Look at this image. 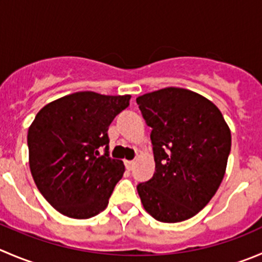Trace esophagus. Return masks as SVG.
<instances>
[{
  "instance_id": "obj_1",
  "label": "esophagus",
  "mask_w": 262,
  "mask_h": 262,
  "mask_svg": "<svg viewBox=\"0 0 262 262\" xmlns=\"http://www.w3.org/2000/svg\"><path fill=\"white\" fill-rule=\"evenodd\" d=\"M124 164H125V167L128 170H132L134 167V164H136V162L134 161H132V160H125V161H124Z\"/></svg>"
}]
</instances>
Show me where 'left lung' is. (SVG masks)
Masks as SVG:
<instances>
[{
  "instance_id": "obj_1",
  "label": "left lung",
  "mask_w": 262,
  "mask_h": 262,
  "mask_svg": "<svg viewBox=\"0 0 262 262\" xmlns=\"http://www.w3.org/2000/svg\"><path fill=\"white\" fill-rule=\"evenodd\" d=\"M151 126L155 174L137 190L144 210L162 223L190 219L220 187L232 136L219 108L189 90L167 87L137 98Z\"/></svg>"
}]
</instances>
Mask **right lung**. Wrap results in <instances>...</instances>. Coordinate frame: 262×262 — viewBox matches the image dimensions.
Listing matches in <instances>:
<instances>
[{"instance_id":"add662e5","label":"right lung","mask_w":262,"mask_h":262,"mask_svg":"<svg viewBox=\"0 0 262 262\" xmlns=\"http://www.w3.org/2000/svg\"><path fill=\"white\" fill-rule=\"evenodd\" d=\"M129 100L85 91L52 101L35 115L28 130L30 172L48 204L65 216L90 219L107 206L125 171L121 160L108 156L107 130Z\"/></svg>"}]
</instances>
